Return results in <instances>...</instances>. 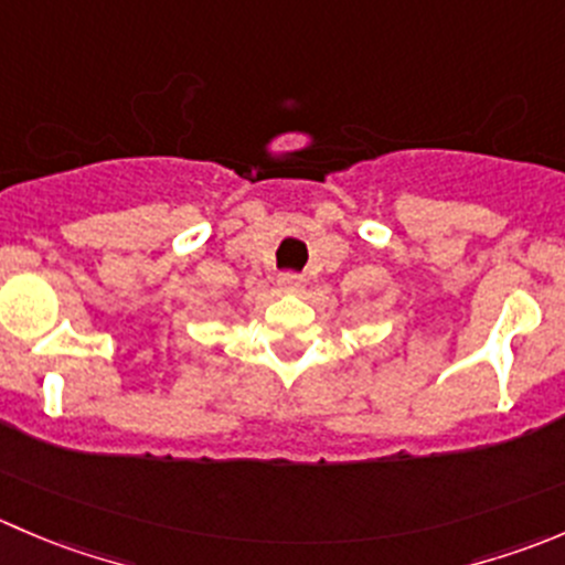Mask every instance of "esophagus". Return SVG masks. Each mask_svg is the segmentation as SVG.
Segmentation results:
<instances>
[{
	"label": "esophagus",
	"mask_w": 565,
	"mask_h": 565,
	"mask_svg": "<svg viewBox=\"0 0 565 565\" xmlns=\"http://www.w3.org/2000/svg\"><path fill=\"white\" fill-rule=\"evenodd\" d=\"M303 284H306V278L300 276V273L287 270V273H281V276H278V287H281V289H300Z\"/></svg>",
	"instance_id": "34e87169"
}]
</instances>
